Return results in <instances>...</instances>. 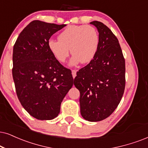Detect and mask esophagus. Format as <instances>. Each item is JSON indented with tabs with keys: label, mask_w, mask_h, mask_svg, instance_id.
<instances>
[{
	"label": "esophagus",
	"mask_w": 148,
	"mask_h": 148,
	"mask_svg": "<svg viewBox=\"0 0 148 148\" xmlns=\"http://www.w3.org/2000/svg\"><path fill=\"white\" fill-rule=\"evenodd\" d=\"M72 76L73 78H75L76 76V70H72Z\"/></svg>",
	"instance_id": "1"
}]
</instances>
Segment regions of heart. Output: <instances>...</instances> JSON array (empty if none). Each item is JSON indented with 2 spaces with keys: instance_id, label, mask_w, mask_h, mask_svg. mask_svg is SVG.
I'll use <instances>...</instances> for the list:
<instances>
[{
  "instance_id": "obj_1",
  "label": "heart",
  "mask_w": 148,
  "mask_h": 148,
  "mask_svg": "<svg viewBox=\"0 0 148 148\" xmlns=\"http://www.w3.org/2000/svg\"><path fill=\"white\" fill-rule=\"evenodd\" d=\"M59 40H50L48 48L61 63H65L70 55V48L73 55L72 65L81 62L89 63L96 56L100 38L96 29L90 25H70L58 36Z\"/></svg>"
}]
</instances>
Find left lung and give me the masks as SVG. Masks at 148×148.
Returning a JSON list of instances; mask_svg holds the SVG:
<instances>
[{
	"mask_svg": "<svg viewBox=\"0 0 148 148\" xmlns=\"http://www.w3.org/2000/svg\"><path fill=\"white\" fill-rule=\"evenodd\" d=\"M90 24L98 29L100 43L94 58L76 72L74 84L80 91L82 117L99 121L109 117L124 94L125 59L119 41L102 22Z\"/></svg>",
	"mask_w": 148,
	"mask_h": 148,
	"instance_id": "8db88e82",
	"label": "left lung"
}]
</instances>
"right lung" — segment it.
<instances>
[{
	"instance_id": "right-lung-1",
	"label": "right lung",
	"mask_w": 148,
	"mask_h": 148,
	"mask_svg": "<svg viewBox=\"0 0 148 148\" xmlns=\"http://www.w3.org/2000/svg\"><path fill=\"white\" fill-rule=\"evenodd\" d=\"M65 26L33 20L14 46L12 75L16 94L24 109L40 120L57 117L74 83L71 70L56 59L48 45L50 37Z\"/></svg>"
}]
</instances>
